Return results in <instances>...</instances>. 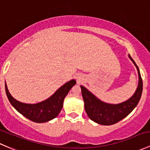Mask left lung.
<instances>
[{
    "instance_id": "1",
    "label": "left lung",
    "mask_w": 150,
    "mask_h": 150,
    "mask_svg": "<svg viewBox=\"0 0 150 150\" xmlns=\"http://www.w3.org/2000/svg\"><path fill=\"white\" fill-rule=\"evenodd\" d=\"M128 57L136 67L139 75L137 88L133 96L128 100L117 104L105 103L98 98L86 87L80 86L86 112L88 117L97 124L108 126L119 122L134 109L141 98L143 83L139 69L130 54Z\"/></svg>"
}]
</instances>
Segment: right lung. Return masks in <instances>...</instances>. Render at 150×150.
I'll list each match as a JSON object with an SVG mask.
<instances>
[{"instance_id":"obj_1","label":"right lung","mask_w":150,"mask_h":150,"mask_svg":"<svg viewBox=\"0 0 150 150\" xmlns=\"http://www.w3.org/2000/svg\"><path fill=\"white\" fill-rule=\"evenodd\" d=\"M76 81L72 79L64 83L50 98L37 103H24L16 100L11 95L5 83L6 96L8 100L18 112L29 120L37 123H45L54 119L62 110L64 99Z\"/></svg>"}]
</instances>
